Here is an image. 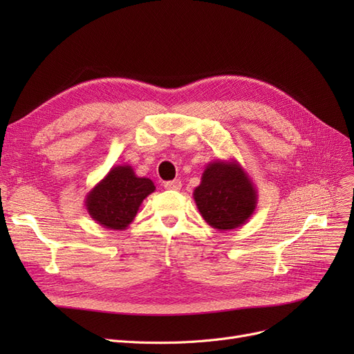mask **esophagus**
Here are the masks:
<instances>
[{
    "instance_id": "obj_1",
    "label": "esophagus",
    "mask_w": 354,
    "mask_h": 354,
    "mask_svg": "<svg viewBox=\"0 0 354 354\" xmlns=\"http://www.w3.org/2000/svg\"><path fill=\"white\" fill-rule=\"evenodd\" d=\"M164 187L168 189V190H180L181 189V181L178 178H176L173 181H167Z\"/></svg>"
}]
</instances>
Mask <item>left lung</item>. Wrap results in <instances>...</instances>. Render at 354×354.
<instances>
[{"mask_svg": "<svg viewBox=\"0 0 354 354\" xmlns=\"http://www.w3.org/2000/svg\"><path fill=\"white\" fill-rule=\"evenodd\" d=\"M194 199L212 229L220 232L238 229L255 212L259 195L250 176L238 160H212L194 190Z\"/></svg>", "mask_w": 354, "mask_h": 354, "instance_id": "obj_1", "label": "left lung"}]
</instances>
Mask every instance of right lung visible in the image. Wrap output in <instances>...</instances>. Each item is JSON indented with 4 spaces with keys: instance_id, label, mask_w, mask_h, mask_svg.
<instances>
[{
    "instance_id": "obj_1",
    "label": "right lung",
    "mask_w": 354,
    "mask_h": 354,
    "mask_svg": "<svg viewBox=\"0 0 354 354\" xmlns=\"http://www.w3.org/2000/svg\"><path fill=\"white\" fill-rule=\"evenodd\" d=\"M155 192L151 178L136 176L133 167H112L85 196L90 217L104 229L125 230L136 218L142 202Z\"/></svg>"
}]
</instances>
